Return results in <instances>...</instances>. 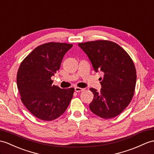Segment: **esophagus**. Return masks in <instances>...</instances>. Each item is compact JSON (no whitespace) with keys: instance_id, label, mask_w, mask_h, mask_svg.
Returning a JSON list of instances; mask_svg holds the SVG:
<instances>
[{"instance_id":"obj_1","label":"esophagus","mask_w":154,"mask_h":154,"mask_svg":"<svg viewBox=\"0 0 154 154\" xmlns=\"http://www.w3.org/2000/svg\"><path fill=\"white\" fill-rule=\"evenodd\" d=\"M75 92H82L85 91V88H79V87H75Z\"/></svg>"}]
</instances>
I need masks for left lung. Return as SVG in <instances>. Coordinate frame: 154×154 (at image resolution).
Returning a JSON list of instances; mask_svg holds the SVG:
<instances>
[{
    "label": "left lung",
    "mask_w": 154,
    "mask_h": 154,
    "mask_svg": "<svg viewBox=\"0 0 154 154\" xmlns=\"http://www.w3.org/2000/svg\"><path fill=\"white\" fill-rule=\"evenodd\" d=\"M87 54L96 72L103 77L102 88H91L94 98L89 105L91 112L103 119L113 118L123 112L133 97L137 72L131 58L115 42L99 40L79 43Z\"/></svg>",
    "instance_id": "obj_1"
}]
</instances>
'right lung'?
<instances>
[{
	"label": "right lung",
	"mask_w": 154,
	"mask_h": 154,
	"mask_svg": "<svg viewBox=\"0 0 154 154\" xmlns=\"http://www.w3.org/2000/svg\"><path fill=\"white\" fill-rule=\"evenodd\" d=\"M73 45L48 42L37 46L21 63L17 85L21 102L34 116L56 119L65 112L75 89L52 85V76L59 70L65 54Z\"/></svg>",
	"instance_id": "right-lung-1"
}]
</instances>
